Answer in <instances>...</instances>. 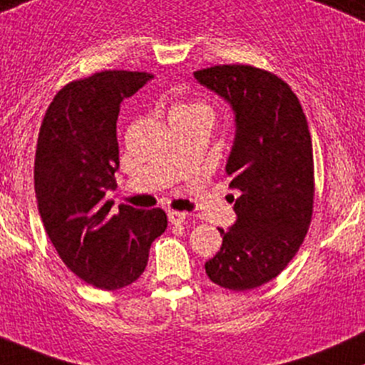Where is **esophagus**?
<instances>
[{
	"instance_id": "1",
	"label": "esophagus",
	"mask_w": 365,
	"mask_h": 365,
	"mask_svg": "<svg viewBox=\"0 0 365 365\" xmlns=\"http://www.w3.org/2000/svg\"><path fill=\"white\" fill-rule=\"evenodd\" d=\"M168 218H170L171 223H183L187 218V213H182V211H168Z\"/></svg>"
}]
</instances>
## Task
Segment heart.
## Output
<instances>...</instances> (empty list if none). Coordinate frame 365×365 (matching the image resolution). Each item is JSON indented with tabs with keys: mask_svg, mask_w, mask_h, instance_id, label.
Returning <instances> with one entry per match:
<instances>
[{
	"mask_svg": "<svg viewBox=\"0 0 365 365\" xmlns=\"http://www.w3.org/2000/svg\"><path fill=\"white\" fill-rule=\"evenodd\" d=\"M199 114H210L207 107L201 102H182L176 103L171 109V118H192V115Z\"/></svg>",
	"mask_w": 365,
	"mask_h": 365,
	"instance_id": "heart-1",
	"label": "heart"
}]
</instances>
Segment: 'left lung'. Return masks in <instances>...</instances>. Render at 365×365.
Instances as JSON below:
<instances>
[{
    "instance_id": "1",
    "label": "left lung",
    "mask_w": 365,
    "mask_h": 365,
    "mask_svg": "<svg viewBox=\"0 0 365 365\" xmlns=\"http://www.w3.org/2000/svg\"><path fill=\"white\" fill-rule=\"evenodd\" d=\"M195 79L230 103L235 140L227 161L239 190L230 230L206 262L218 286L247 291L275 279L294 258L314 213V152L305 112L289 85L253 66H215Z\"/></svg>"
}]
</instances>
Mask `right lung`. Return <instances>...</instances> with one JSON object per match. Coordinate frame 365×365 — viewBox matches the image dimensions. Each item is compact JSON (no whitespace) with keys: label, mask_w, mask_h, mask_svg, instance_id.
I'll return each instance as SVG.
<instances>
[{"label":"right lung","mask_w":365,"mask_h":365,"mask_svg":"<svg viewBox=\"0 0 365 365\" xmlns=\"http://www.w3.org/2000/svg\"><path fill=\"white\" fill-rule=\"evenodd\" d=\"M152 78L149 72L102 71L72 81L55 95L39 130V216L67 268L98 289L135 282L149 262L150 244L168 227L161 207L121 204L112 215V201H106V192L118 187L119 107Z\"/></svg>","instance_id":"obj_1"}]
</instances>
